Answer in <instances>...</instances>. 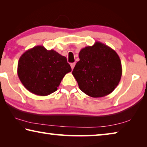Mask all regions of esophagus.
Masks as SVG:
<instances>
[{
	"label": "esophagus",
	"instance_id": "esophagus-1",
	"mask_svg": "<svg viewBox=\"0 0 147 147\" xmlns=\"http://www.w3.org/2000/svg\"><path fill=\"white\" fill-rule=\"evenodd\" d=\"M75 63H71V69H74V66H75Z\"/></svg>",
	"mask_w": 147,
	"mask_h": 147
}]
</instances>
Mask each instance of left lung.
<instances>
[{
    "label": "left lung",
    "mask_w": 147,
    "mask_h": 147,
    "mask_svg": "<svg viewBox=\"0 0 147 147\" xmlns=\"http://www.w3.org/2000/svg\"><path fill=\"white\" fill-rule=\"evenodd\" d=\"M79 58L72 74L82 91L98 98L108 95L116 88L122 76V65L113 49L96 41L93 46L81 49Z\"/></svg>",
    "instance_id": "8db88e82"
}]
</instances>
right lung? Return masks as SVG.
<instances>
[{"label":"right lung","instance_id":"obj_1","mask_svg":"<svg viewBox=\"0 0 147 147\" xmlns=\"http://www.w3.org/2000/svg\"><path fill=\"white\" fill-rule=\"evenodd\" d=\"M71 71L65 57L41 45L22 54L17 66V74L24 88L39 96L55 92L65 75Z\"/></svg>","mask_w":147,"mask_h":147}]
</instances>
